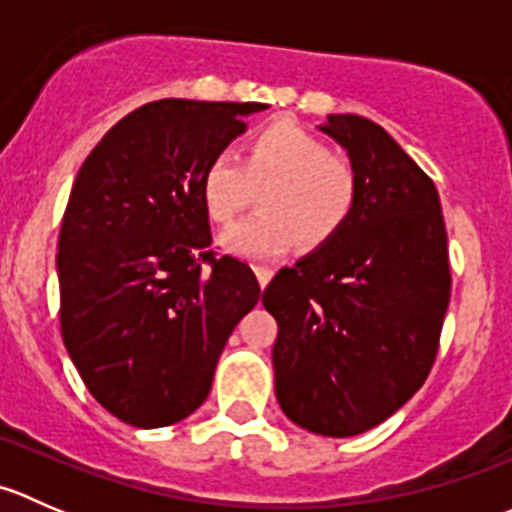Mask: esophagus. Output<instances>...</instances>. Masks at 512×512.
<instances>
[{
    "instance_id": "34e87169",
    "label": "esophagus",
    "mask_w": 512,
    "mask_h": 512,
    "mask_svg": "<svg viewBox=\"0 0 512 512\" xmlns=\"http://www.w3.org/2000/svg\"><path fill=\"white\" fill-rule=\"evenodd\" d=\"M252 270H255L257 282H260V287H262V289H265L267 285H270L272 275H275V270H272L270 265H255V267H252Z\"/></svg>"
}]
</instances>
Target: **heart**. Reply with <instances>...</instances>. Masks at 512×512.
<instances>
[{
	"label": "heart",
	"instance_id": "heart-1",
	"mask_svg": "<svg viewBox=\"0 0 512 512\" xmlns=\"http://www.w3.org/2000/svg\"><path fill=\"white\" fill-rule=\"evenodd\" d=\"M262 213L220 235L227 252L250 260L282 257L302 242L322 247L352 220L361 175L352 158L289 121L260 128L242 156L220 153L200 175V198L215 223H230L260 193Z\"/></svg>",
	"mask_w": 512,
	"mask_h": 512
}]
</instances>
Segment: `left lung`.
I'll list each match as a JSON object with an SVG mask.
<instances>
[{
    "label": "left lung",
    "mask_w": 512,
    "mask_h": 512,
    "mask_svg": "<svg viewBox=\"0 0 512 512\" xmlns=\"http://www.w3.org/2000/svg\"><path fill=\"white\" fill-rule=\"evenodd\" d=\"M347 148L361 193L347 225L262 294L277 319L275 394L289 421L347 438L379 426L426 381L451 299L433 180L364 116L319 126Z\"/></svg>",
    "instance_id": "left-lung-1"
}]
</instances>
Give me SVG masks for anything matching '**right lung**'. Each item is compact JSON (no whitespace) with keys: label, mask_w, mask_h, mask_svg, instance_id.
<instances>
[{"label":"right lung","mask_w":512,"mask_h":512,"mask_svg":"<svg viewBox=\"0 0 512 512\" xmlns=\"http://www.w3.org/2000/svg\"><path fill=\"white\" fill-rule=\"evenodd\" d=\"M265 108L146 103L76 175L56 255L61 337L91 396L123 423L160 428L193 414L260 299L245 262L210 250L200 175Z\"/></svg>","instance_id":"1"}]
</instances>
